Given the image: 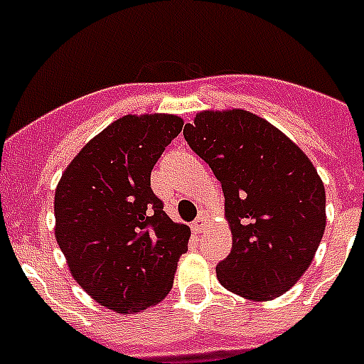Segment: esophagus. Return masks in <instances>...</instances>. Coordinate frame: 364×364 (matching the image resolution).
<instances>
[{
    "label": "esophagus",
    "mask_w": 364,
    "mask_h": 364,
    "mask_svg": "<svg viewBox=\"0 0 364 364\" xmlns=\"http://www.w3.org/2000/svg\"><path fill=\"white\" fill-rule=\"evenodd\" d=\"M208 224H210V215L205 213V211H200V215H198V218L195 222H193V228H195V231H204L208 230Z\"/></svg>",
    "instance_id": "obj_1"
}]
</instances>
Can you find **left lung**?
<instances>
[{"instance_id":"left-lung-1","label":"left lung","mask_w":364,"mask_h":364,"mask_svg":"<svg viewBox=\"0 0 364 364\" xmlns=\"http://www.w3.org/2000/svg\"><path fill=\"white\" fill-rule=\"evenodd\" d=\"M184 138L210 164L226 198L233 246L218 262V282L250 301L290 290L326 228V195L314 164L275 125L244 109L197 112Z\"/></svg>"}]
</instances>
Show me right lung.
<instances>
[{
  "label": "right lung",
  "instance_id": "1",
  "mask_svg": "<svg viewBox=\"0 0 364 364\" xmlns=\"http://www.w3.org/2000/svg\"><path fill=\"white\" fill-rule=\"evenodd\" d=\"M184 120L127 114L107 125L67 166L54 195L58 246L73 279L117 314L159 304L173 288L191 230L167 217L151 171Z\"/></svg>",
  "mask_w": 364,
  "mask_h": 364
}]
</instances>
